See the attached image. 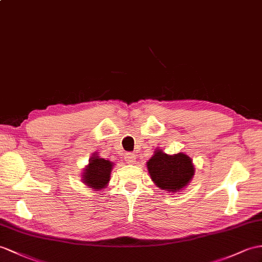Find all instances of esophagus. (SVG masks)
<instances>
[{
  "instance_id": "obj_1",
  "label": "esophagus",
  "mask_w": 262,
  "mask_h": 262,
  "mask_svg": "<svg viewBox=\"0 0 262 262\" xmlns=\"http://www.w3.org/2000/svg\"><path fill=\"white\" fill-rule=\"evenodd\" d=\"M124 159H125V161H126L127 163L132 164V163H135V162H136L137 155H136V153H126Z\"/></svg>"
}]
</instances>
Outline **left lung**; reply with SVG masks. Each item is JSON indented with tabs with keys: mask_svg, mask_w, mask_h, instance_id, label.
I'll list each match as a JSON object with an SVG mask.
<instances>
[{
	"mask_svg": "<svg viewBox=\"0 0 262 262\" xmlns=\"http://www.w3.org/2000/svg\"><path fill=\"white\" fill-rule=\"evenodd\" d=\"M146 167L158 188L173 193L186 187L194 174L192 160L181 152L169 156L159 149L146 162Z\"/></svg>",
	"mask_w": 262,
	"mask_h": 262,
	"instance_id": "left-lung-1",
	"label": "left lung"
}]
</instances>
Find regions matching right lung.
Instances as JSON below:
<instances>
[{"mask_svg": "<svg viewBox=\"0 0 262 262\" xmlns=\"http://www.w3.org/2000/svg\"><path fill=\"white\" fill-rule=\"evenodd\" d=\"M113 168V163L105 159L100 158L98 155L92 156L89 160L86 168L83 170L82 181L89 188L101 190L107 186L110 181V173Z\"/></svg>", "mask_w": 262, "mask_h": 262, "instance_id": "right-lung-1", "label": "right lung"}]
</instances>
